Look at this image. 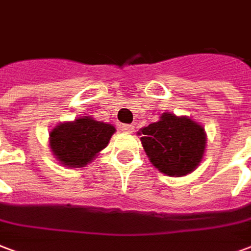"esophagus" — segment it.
<instances>
[{
	"label": "esophagus",
	"mask_w": 251,
	"mask_h": 251,
	"mask_svg": "<svg viewBox=\"0 0 251 251\" xmlns=\"http://www.w3.org/2000/svg\"><path fill=\"white\" fill-rule=\"evenodd\" d=\"M121 130L124 131V133L130 134V133H133V130H134V126L133 125H122L121 126Z\"/></svg>",
	"instance_id": "1"
}]
</instances>
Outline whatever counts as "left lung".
Wrapping results in <instances>:
<instances>
[{"instance_id": "8db88e82", "label": "left lung", "mask_w": 251, "mask_h": 251, "mask_svg": "<svg viewBox=\"0 0 251 251\" xmlns=\"http://www.w3.org/2000/svg\"><path fill=\"white\" fill-rule=\"evenodd\" d=\"M141 142L154 168L170 177L194 172L206 150V131L190 117L165 111L159 121L140 129Z\"/></svg>"}]
</instances>
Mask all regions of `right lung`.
<instances>
[{"mask_svg":"<svg viewBox=\"0 0 251 251\" xmlns=\"http://www.w3.org/2000/svg\"><path fill=\"white\" fill-rule=\"evenodd\" d=\"M116 127L82 116L61 122L49 133V146L54 158L66 168H83L109 145Z\"/></svg>","mask_w":251,"mask_h":251,"instance_id":"add662e5","label":"right lung"}]
</instances>
